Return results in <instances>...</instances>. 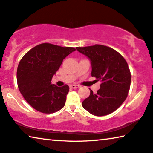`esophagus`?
Instances as JSON below:
<instances>
[{
	"instance_id": "34e87169",
	"label": "esophagus",
	"mask_w": 153,
	"mask_h": 153,
	"mask_svg": "<svg viewBox=\"0 0 153 153\" xmlns=\"http://www.w3.org/2000/svg\"><path fill=\"white\" fill-rule=\"evenodd\" d=\"M70 87L71 88H79V86L76 85V84H71V85H70Z\"/></svg>"
}]
</instances>
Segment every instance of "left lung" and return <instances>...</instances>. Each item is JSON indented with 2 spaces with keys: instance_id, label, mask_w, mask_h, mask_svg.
<instances>
[{
  "instance_id": "8db88e82",
  "label": "left lung",
  "mask_w": 153,
  "mask_h": 153,
  "mask_svg": "<svg viewBox=\"0 0 153 153\" xmlns=\"http://www.w3.org/2000/svg\"><path fill=\"white\" fill-rule=\"evenodd\" d=\"M90 59L91 76L101 81L100 88L82 102L83 108L92 115L104 116L117 110L126 99L131 75L126 61L112 48L102 45L76 47Z\"/></svg>"
}]
</instances>
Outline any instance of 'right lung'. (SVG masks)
Segmentation results:
<instances>
[{"label": "right lung", "instance_id": "1", "mask_svg": "<svg viewBox=\"0 0 153 153\" xmlns=\"http://www.w3.org/2000/svg\"><path fill=\"white\" fill-rule=\"evenodd\" d=\"M74 47L42 43L22 57L18 66V87L29 105L43 113H53L65 105L69 86L52 84L53 75Z\"/></svg>", "mask_w": 153, "mask_h": 153}]
</instances>
